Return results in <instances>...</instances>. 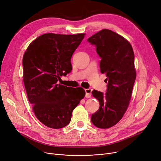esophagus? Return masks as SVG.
<instances>
[{"instance_id": "1", "label": "esophagus", "mask_w": 161, "mask_h": 161, "mask_svg": "<svg viewBox=\"0 0 161 161\" xmlns=\"http://www.w3.org/2000/svg\"><path fill=\"white\" fill-rule=\"evenodd\" d=\"M85 97L87 98H89L91 97V92H92V90L91 89H85Z\"/></svg>"}]
</instances>
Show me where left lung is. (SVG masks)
<instances>
[{"instance_id": "8db88e82", "label": "left lung", "mask_w": 161, "mask_h": 161, "mask_svg": "<svg viewBox=\"0 0 161 161\" xmlns=\"http://www.w3.org/2000/svg\"><path fill=\"white\" fill-rule=\"evenodd\" d=\"M87 41L96 46L101 59L100 71L108 81L105 94L96 90L92 92L99 102V108L92 114L91 121L97 128H108L121 119L128 107L136 78L134 53L128 40L106 29Z\"/></svg>"}]
</instances>
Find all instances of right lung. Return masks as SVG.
<instances>
[{"instance_id": "1", "label": "right lung", "mask_w": 161, "mask_h": 161, "mask_svg": "<svg viewBox=\"0 0 161 161\" xmlns=\"http://www.w3.org/2000/svg\"><path fill=\"white\" fill-rule=\"evenodd\" d=\"M85 33L43 34L28 46L23 56V80L36 118L54 129L67 126L85 95L81 87L70 88L58 81L72 69L70 59Z\"/></svg>"}]
</instances>
